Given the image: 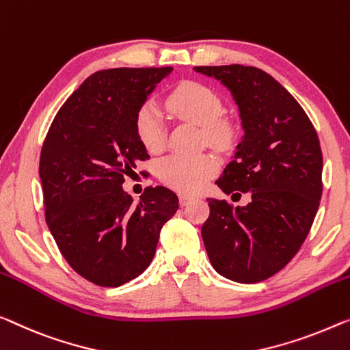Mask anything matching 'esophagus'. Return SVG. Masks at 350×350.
I'll return each instance as SVG.
<instances>
[{"label":"esophagus","instance_id":"34e87169","mask_svg":"<svg viewBox=\"0 0 350 350\" xmlns=\"http://www.w3.org/2000/svg\"><path fill=\"white\" fill-rule=\"evenodd\" d=\"M191 201H193V196H190V195H179V204H180L182 207L189 206Z\"/></svg>","mask_w":350,"mask_h":350}]
</instances>
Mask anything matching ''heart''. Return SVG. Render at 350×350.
Instances as JSON below:
<instances>
[{"label":"heart","instance_id":"heart-1","mask_svg":"<svg viewBox=\"0 0 350 350\" xmlns=\"http://www.w3.org/2000/svg\"><path fill=\"white\" fill-rule=\"evenodd\" d=\"M166 108L173 116L182 121L202 127L206 142L213 148L223 149L231 143L234 129L221 119L223 103L220 97L196 81L180 83L166 98ZM137 133L139 142L150 152H160L166 143L163 118L157 108L146 103L137 114ZM218 165L211 155L174 154L160 161V179L171 189L182 193H196L217 173Z\"/></svg>","mask_w":350,"mask_h":350}]
</instances>
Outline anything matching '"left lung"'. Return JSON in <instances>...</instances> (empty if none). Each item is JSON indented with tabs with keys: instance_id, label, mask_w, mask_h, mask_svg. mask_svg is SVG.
Wrapping results in <instances>:
<instances>
[{
	"instance_id": "obj_1",
	"label": "left lung",
	"mask_w": 350,
	"mask_h": 350,
	"mask_svg": "<svg viewBox=\"0 0 350 350\" xmlns=\"http://www.w3.org/2000/svg\"><path fill=\"white\" fill-rule=\"evenodd\" d=\"M232 94L243 137L215 184L252 193L247 206L207 198L201 228L207 256L221 276L259 283L280 272L308 236L322 196L319 138L304 108L267 72L252 66H200Z\"/></svg>"
}]
</instances>
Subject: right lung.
<instances>
[{
    "instance_id": "1",
    "label": "right lung",
    "mask_w": 350,
    "mask_h": 350,
    "mask_svg": "<svg viewBox=\"0 0 350 350\" xmlns=\"http://www.w3.org/2000/svg\"><path fill=\"white\" fill-rule=\"evenodd\" d=\"M171 72H96L59 108L42 146L46 225L70 267L103 288L122 286L149 267L161 228L179 208L166 187H148L138 202L122 189L124 176L149 159L137 114Z\"/></svg>"
}]
</instances>
